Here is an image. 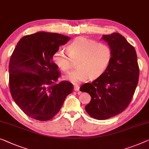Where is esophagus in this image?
Masks as SVG:
<instances>
[{
  "instance_id": "1",
  "label": "esophagus",
  "mask_w": 149,
  "mask_h": 149,
  "mask_svg": "<svg viewBox=\"0 0 149 149\" xmlns=\"http://www.w3.org/2000/svg\"><path fill=\"white\" fill-rule=\"evenodd\" d=\"M74 90L75 91H79V86L78 85H75L74 86Z\"/></svg>"
}]
</instances>
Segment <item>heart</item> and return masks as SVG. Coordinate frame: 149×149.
<instances>
[{
	"mask_svg": "<svg viewBox=\"0 0 149 149\" xmlns=\"http://www.w3.org/2000/svg\"><path fill=\"white\" fill-rule=\"evenodd\" d=\"M67 49L68 54L62 49L57 50L53 60L61 70L68 72L72 68V59H78L77 68L67 76L68 80L74 84L89 78H98L106 72L112 59V50L109 45L84 37L75 38L68 45Z\"/></svg>",
	"mask_w": 149,
	"mask_h": 149,
	"instance_id": "1",
	"label": "heart"
}]
</instances>
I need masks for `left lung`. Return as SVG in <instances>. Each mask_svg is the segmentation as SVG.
<instances>
[{
	"label": "left lung",
	"mask_w": 149,
	"mask_h": 149,
	"mask_svg": "<svg viewBox=\"0 0 149 149\" xmlns=\"http://www.w3.org/2000/svg\"><path fill=\"white\" fill-rule=\"evenodd\" d=\"M112 50V59L106 72L79 90L91 96L85 109L91 117L106 120L128 107L139 82V67L134 47L118 33L103 35Z\"/></svg>",
	"instance_id": "obj_1"
}]
</instances>
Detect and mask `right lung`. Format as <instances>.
<instances>
[{"mask_svg": "<svg viewBox=\"0 0 149 149\" xmlns=\"http://www.w3.org/2000/svg\"><path fill=\"white\" fill-rule=\"evenodd\" d=\"M70 37L39 32L19 40L10 56L9 88L15 102L26 115L46 121L56 115L74 86L63 80L52 60L59 47Z\"/></svg>", "mask_w": 149, "mask_h": 149, "instance_id": "1", "label": "right lung"}]
</instances>
